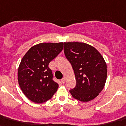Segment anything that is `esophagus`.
I'll use <instances>...</instances> for the list:
<instances>
[{
	"mask_svg": "<svg viewBox=\"0 0 126 126\" xmlns=\"http://www.w3.org/2000/svg\"><path fill=\"white\" fill-rule=\"evenodd\" d=\"M61 82H62V84H64V83L65 82V78H62V79H61Z\"/></svg>",
	"mask_w": 126,
	"mask_h": 126,
	"instance_id": "obj_1",
	"label": "esophagus"
}]
</instances>
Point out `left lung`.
<instances>
[{
	"label": "left lung",
	"mask_w": 126,
	"mask_h": 126,
	"mask_svg": "<svg viewBox=\"0 0 126 126\" xmlns=\"http://www.w3.org/2000/svg\"><path fill=\"white\" fill-rule=\"evenodd\" d=\"M64 54L74 71L76 86L69 90L72 96L88 102L98 96L104 87L107 65L99 52L83 42H64Z\"/></svg>",
	"instance_id": "8db88e82"
}]
</instances>
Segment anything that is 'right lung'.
Listing matches in <instances>:
<instances>
[{
  "label": "right lung",
  "instance_id": "1",
  "mask_svg": "<svg viewBox=\"0 0 126 126\" xmlns=\"http://www.w3.org/2000/svg\"><path fill=\"white\" fill-rule=\"evenodd\" d=\"M63 42L40 43L28 50L22 59L18 70V80L28 99L43 103L51 99L59 84L53 80L49 62L63 49Z\"/></svg>",
  "mask_w": 126,
  "mask_h": 126
}]
</instances>
